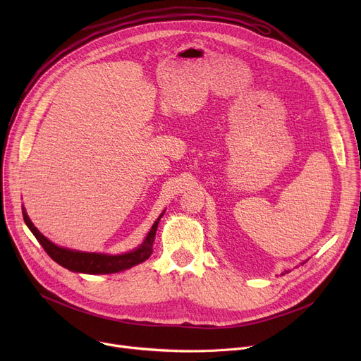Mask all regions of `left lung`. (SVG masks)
Wrapping results in <instances>:
<instances>
[{"instance_id":"1","label":"left lung","mask_w":361,"mask_h":361,"mask_svg":"<svg viewBox=\"0 0 361 361\" xmlns=\"http://www.w3.org/2000/svg\"><path fill=\"white\" fill-rule=\"evenodd\" d=\"M286 274H287V271H286ZM282 275H283V274H282Z\"/></svg>"}]
</instances>
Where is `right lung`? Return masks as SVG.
Instances as JSON below:
<instances>
[{
    "instance_id": "1",
    "label": "right lung",
    "mask_w": 361,
    "mask_h": 361,
    "mask_svg": "<svg viewBox=\"0 0 361 361\" xmlns=\"http://www.w3.org/2000/svg\"><path fill=\"white\" fill-rule=\"evenodd\" d=\"M164 214L165 211L158 216L154 225H152L150 231L147 233L146 238L143 240V243L139 245V247L123 255H105V253L79 252V250H73V249L61 247V245L54 244L36 228L33 222L30 221V218L27 216L26 209L23 207V219L27 225V228L32 231L36 240L41 243V245L49 255V257L71 272L89 274V275H105V274L121 272L136 267V264L149 259V256L152 255V245H154V241H155L158 224L164 216Z\"/></svg>"
}]
</instances>
